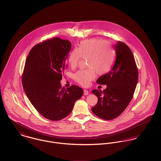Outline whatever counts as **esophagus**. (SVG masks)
Returning <instances> with one entry per match:
<instances>
[{"label": "esophagus", "mask_w": 161, "mask_h": 161, "mask_svg": "<svg viewBox=\"0 0 161 161\" xmlns=\"http://www.w3.org/2000/svg\"><path fill=\"white\" fill-rule=\"evenodd\" d=\"M89 93V92L87 90H86V89L84 90V95H88Z\"/></svg>", "instance_id": "esophagus-1"}]
</instances>
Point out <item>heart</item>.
<instances>
[{
    "label": "heart",
    "mask_w": 161,
    "mask_h": 161,
    "mask_svg": "<svg viewBox=\"0 0 161 161\" xmlns=\"http://www.w3.org/2000/svg\"><path fill=\"white\" fill-rule=\"evenodd\" d=\"M87 57L89 68L78 70L74 75V80L82 86H88L93 80L97 72L100 75L108 72L115 62V51L108 42L100 38L82 41L77 48L69 54L70 66L75 68L81 58Z\"/></svg>",
    "instance_id": "b5f03b06"
}]
</instances>
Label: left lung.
Listing matches in <instances>:
<instances>
[{"label":"left lung","mask_w":161,"mask_h":161,"mask_svg":"<svg viewBox=\"0 0 161 161\" xmlns=\"http://www.w3.org/2000/svg\"><path fill=\"white\" fill-rule=\"evenodd\" d=\"M114 48L116 58L112 69L97 80L98 84L107 85V88L103 91H92L98 97V102L92 111L106 120L115 119L126 108L133 97L138 80V68L130 48L120 41Z\"/></svg>","instance_id":"1"}]
</instances>
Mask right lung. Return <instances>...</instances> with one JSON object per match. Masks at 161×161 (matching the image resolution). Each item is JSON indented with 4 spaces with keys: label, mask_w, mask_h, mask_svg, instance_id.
<instances>
[{
    "label": "right lung",
    "mask_w": 161,
    "mask_h": 161,
    "mask_svg": "<svg viewBox=\"0 0 161 161\" xmlns=\"http://www.w3.org/2000/svg\"><path fill=\"white\" fill-rule=\"evenodd\" d=\"M71 49L68 40L50 38L33 46L26 59L22 77L23 89L35 109L45 118L58 121L70 114L84 91L60 83Z\"/></svg>",
    "instance_id": "right-lung-1"
}]
</instances>
